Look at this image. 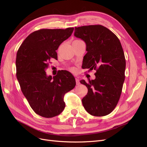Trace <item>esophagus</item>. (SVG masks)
<instances>
[{
  "instance_id": "34e87169",
  "label": "esophagus",
  "mask_w": 147,
  "mask_h": 147,
  "mask_svg": "<svg viewBox=\"0 0 147 147\" xmlns=\"http://www.w3.org/2000/svg\"><path fill=\"white\" fill-rule=\"evenodd\" d=\"M75 81H76L77 85H79V84H80V82H79V79L78 78V77L75 78Z\"/></svg>"
}]
</instances>
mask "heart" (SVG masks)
<instances>
[{
  "label": "heart",
  "mask_w": 147,
  "mask_h": 147,
  "mask_svg": "<svg viewBox=\"0 0 147 147\" xmlns=\"http://www.w3.org/2000/svg\"><path fill=\"white\" fill-rule=\"evenodd\" d=\"M70 70H71V71H72V72H76V69H75V67H71L70 69Z\"/></svg>",
  "instance_id": "heart-1"
}]
</instances>
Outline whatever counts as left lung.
<instances>
[{
    "label": "left lung",
    "mask_w": 147,
    "mask_h": 147,
    "mask_svg": "<svg viewBox=\"0 0 147 147\" xmlns=\"http://www.w3.org/2000/svg\"><path fill=\"white\" fill-rule=\"evenodd\" d=\"M74 35L86 43L84 68L96 71L94 80L80 81L88 90L83 105L93 116H105L117 106L125 78L126 59L121 44L116 35L99 24L75 27Z\"/></svg>",
    "instance_id": "obj_1"
}]
</instances>
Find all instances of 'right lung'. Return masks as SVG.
<instances>
[{
    "label": "right lung",
    "instance_id": "1",
    "mask_svg": "<svg viewBox=\"0 0 147 147\" xmlns=\"http://www.w3.org/2000/svg\"><path fill=\"white\" fill-rule=\"evenodd\" d=\"M74 28L42 29L29 34L17 52L16 77L30 107L38 115L53 118L65 108L64 96L76 84L72 74L59 70L48 76L51 59H57L56 50L72 35Z\"/></svg>",
    "mask_w": 147,
    "mask_h": 147
}]
</instances>
